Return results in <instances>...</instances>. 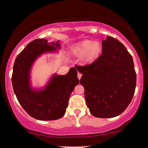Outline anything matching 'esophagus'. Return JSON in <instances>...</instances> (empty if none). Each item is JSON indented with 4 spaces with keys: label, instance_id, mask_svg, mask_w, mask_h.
<instances>
[{
    "label": "esophagus",
    "instance_id": "1",
    "mask_svg": "<svg viewBox=\"0 0 148 148\" xmlns=\"http://www.w3.org/2000/svg\"><path fill=\"white\" fill-rule=\"evenodd\" d=\"M81 76H82V74H81V73H80V72H78V74H77L78 79H81Z\"/></svg>",
    "mask_w": 148,
    "mask_h": 148
}]
</instances>
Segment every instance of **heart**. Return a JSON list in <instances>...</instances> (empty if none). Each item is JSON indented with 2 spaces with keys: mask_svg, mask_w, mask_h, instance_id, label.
<instances>
[{
  "mask_svg": "<svg viewBox=\"0 0 148 148\" xmlns=\"http://www.w3.org/2000/svg\"><path fill=\"white\" fill-rule=\"evenodd\" d=\"M101 50L102 47L100 42L86 40L73 45L71 49V53L76 56H82L81 63L84 65H89L99 58Z\"/></svg>",
  "mask_w": 148,
  "mask_h": 148,
  "instance_id": "b5f03b06",
  "label": "heart"
}]
</instances>
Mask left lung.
Listing matches in <instances>:
<instances>
[{"mask_svg": "<svg viewBox=\"0 0 148 148\" xmlns=\"http://www.w3.org/2000/svg\"><path fill=\"white\" fill-rule=\"evenodd\" d=\"M102 54L93 63L76 66L83 74L80 84L85 89L86 104L93 116H118L129 106L134 95L136 74L132 56L119 40L107 36Z\"/></svg>", "mask_w": 148, "mask_h": 148, "instance_id": "8db88e82", "label": "left lung"}]
</instances>
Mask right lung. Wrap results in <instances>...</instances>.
I'll return each mask as SVG.
<instances>
[{
	"label": "right lung",
	"mask_w": 148,
	"mask_h": 148,
	"mask_svg": "<svg viewBox=\"0 0 148 148\" xmlns=\"http://www.w3.org/2000/svg\"><path fill=\"white\" fill-rule=\"evenodd\" d=\"M60 42H48L36 39L30 42L16 57L12 76L13 90L18 102L28 114L40 120L62 118L68 106L72 91L79 84L77 71L71 67L65 75L53 74L41 88L32 86V68L35 62L45 53H58Z\"/></svg>",
	"instance_id": "1"
}]
</instances>
